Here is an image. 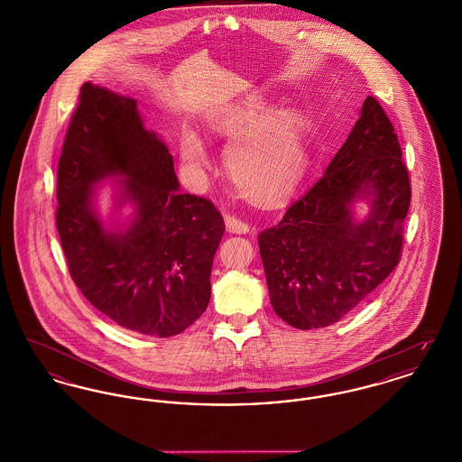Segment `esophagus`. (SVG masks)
<instances>
[{"label":"esophagus","mask_w":462,"mask_h":462,"mask_svg":"<svg viewBox=\"0 0 462 462\" xmlns=\"http://www.w3.org/2000/svg\"><path fill=\"white\" fill-rule=\"evenodd\" d=\"M225 225H226V230L232 234H247L249 232V225L241 218H237L236 215H226Z\"/></svg>","instance_id":"1"}]
</instances>
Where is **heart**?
<instances>
[{"instance_id":"obj_1","label":"heart","mask_w":462,"mask_h":462,"mask_svg":"<svg viewBox=\"0 0 462 462\" xmlns=\"http://www.w3.org/2000/svg\"><path fill=\"white\" fill-rule=\"evenodd\" d=\"M230 142L225 164L242 194L256 202L282 199L296 189L308 168L307 123L301 112L273 110L264 102L232 110L213 125ZM181 161L189 170L208 162L194 132L181 136Z\"/></svg>"}]
</instances>
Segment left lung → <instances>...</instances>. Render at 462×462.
I'll return each mask as SVG.
<instances>
[{"instance_id": "obj_1", "label": "left lung", "mask_w": 462, "mask_h": 462, "mask_svg": "<svg viewBox=\"0 0 462 462\" xmlns=\"http://www.w3.org/2000/svg\"><path fill=\"white\" fill-rule=\"evenodd\" d=\"M395 128L374 97L326 173L258 236L270 301L296 329L328 328L364 301L400 263L411 204ZM369 198L364 222L352 217Z\"/></svg>"}]
</instances>
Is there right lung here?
Wrapping results in <instances>:
<instances>
[{"mask_svg": "<svg viewBox=\"0 0 462 462\" xmlns=\"http://www.w3.org/2000/svg\"><path fill=\"white\" fill-rule=\"evenodd\" d=\"M109 175L124 176L118 208L135 206L125 231L106 229L94 209L92 187ZM178 189L136 100L85 83L59 159L57 230L74 284L125 329L176 336L209 303L225 223L211 200Z\"/></svg>", "mask_w": 462, "mask_h": 462, "instance_id": "obj_1", "label": "right lung"}]
</instances>
